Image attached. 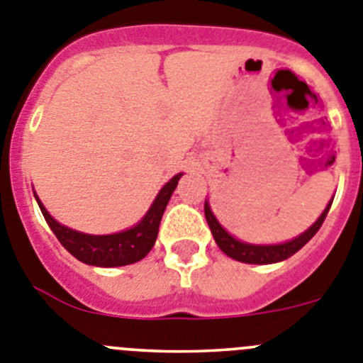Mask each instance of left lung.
<instances>
[{"label":"left lung","mask_w":363,"mask_h":363,"mask_svg":"<svg viewBox=\"0 0 363 363\" xmlns=\"http://www.w3.org/2000/svg\"><path fill=\"white\" fill-rule=\"evenodd\" d=\"M331 203H333V199L325 205L322 214L318 216L317 221L308 230H304L301 235L290 239V241L277 242V245H254V242H245L235 239L230 232L221 227V223L218 221V218L212 212L208 199H205V218H207L208 227H211L212 235H214V241L218 242V247L221 248L223 254H227L228 257L235 259L239 262H248V264H274V262H281L297 254L306 242L317 234L325 216H328L329 208H331Z\"/></svg>","instance_id":"1"}]
</instances>
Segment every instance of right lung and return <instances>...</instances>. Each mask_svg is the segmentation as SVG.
<instances>
[{
    "label": "right lung",
    "instance_id": "obj_1",
    "mask_svg": "<svg viewBox=\"0 0 363 363\" xmlns=\"http://www.w3.org/2000/svg\"><path fill=\"white\" fill-rule=\"evenodd\" d=\"M182 176H184V172H178V174L169 179L164 187L160 189L149 211L145 212L144 218L136 223L135 227L106 235L84 234V232L65 227L57 219H53L50 216V212L46 211L35 192L34 196L46 223H48V227L52 228L59 242L73 257L79 259L84 264L115 268V266H125L142 261L151 252V248L155 247L156 238H158V227L160 221H162V216H164L165 207H167L169 199H171Z\"/></svg>",
    "mask_w": 363,
    "mask_h": 363
}]
</instances>
